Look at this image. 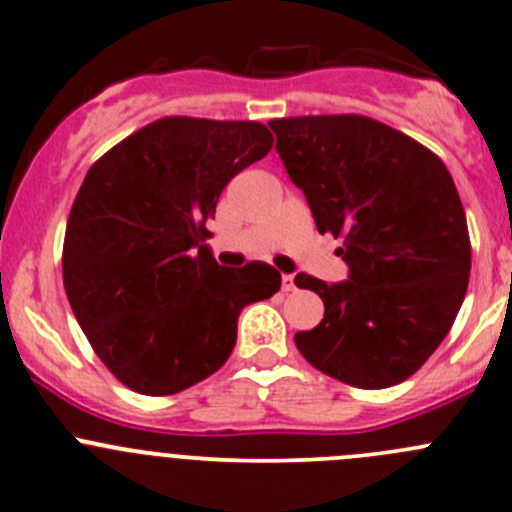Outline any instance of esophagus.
<instances>
[{
  "label": "esophagus",
  "instance_id": "obj_1",
  "mask_svg": "<svg viewBox=\"0 0 512 512\" xmlns=\"http://www.w3.org/2000/svg\"><path fill=\"white\" fill-rule=\"evenodd\" d=\"M280 285H283V293H293V290H295V276L285 273L283 280H280Z\"/></svg>",
  "mask_w": 512,
  "mask_h": 512
}]
</instances>
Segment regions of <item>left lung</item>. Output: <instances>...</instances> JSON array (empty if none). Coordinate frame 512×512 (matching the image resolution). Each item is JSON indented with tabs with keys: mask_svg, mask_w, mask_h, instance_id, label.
<instances>
[{
	"mask_svg": "<svg viewBox=\"0 0 512 512\" xmlns=\"http://www.w3.org/2000/svg\"><path fill=\"white\" fill-rule=\"evenodd\" d=\"M320 234L342 236V283L305 273L324 317L295 334L327 376L378 390L405 381L456 320L471 271L466 214L447 166L410 136L359 114L268 122Z\"/></svg>",
	"mask_w": 512,
	"mask_h": 512,
	"instance_id": "1",
	"label": "left lung"
}]
</instances>
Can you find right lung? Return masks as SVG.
I'll return each mask as SVG.
<instances>
[{"instance_id":"right-lung-1","label":"right lung","mask_w":512,"mask_h":512,"mask_svg":"<svg viewBox=\"0 0 512 512\" xmlns=\"http://www.w3.org/2000/svg\"><path fill=\"white\" fill-rule=\"evenodd\" d=\"M271 146L258 122L166 117L87 170L63 283L87 342L126 388L173 395L205 381L232 354L241 310L280 290L268 263L224 268L205 246L222 190Z\"/></svg>"}]
</instances>
